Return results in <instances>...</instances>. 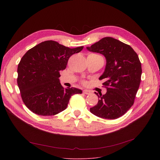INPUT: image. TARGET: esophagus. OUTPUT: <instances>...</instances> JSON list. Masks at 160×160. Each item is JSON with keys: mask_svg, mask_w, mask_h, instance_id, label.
<instances>
[{"mask_svg": "<svg viewBox=\"0 0 160 160\" xmlns=\"http://www.w3.org/2000/svg\"><path fill=\"white\" fill-rule=\"evenodd\" d=\"M83 93H84L86 95H89L91 93V91H89V90H83Z\"/></svg>", "mask_w": 160, "mask_h": 160, "instance_id": "34e87169", "label": "esophagus"}]
</instances>
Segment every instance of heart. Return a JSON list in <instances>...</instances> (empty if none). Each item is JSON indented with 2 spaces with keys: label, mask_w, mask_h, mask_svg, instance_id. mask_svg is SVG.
<instances>
[{
  "label": "heart",
  "mask_w": 160,
  "mask_h": 160,
  "mask_svg": "<svg viewBox=\"0 0 160 160\" xmlns=\"http://www.w3.org/2000/svg\"><path fill=\"white\" fill-rule=\"evenodd\" d=\"M89 56H93V57H95V58H102V57L100 56V55H98L97 54H89ZM82 83H83V84H86V83H87L86 81H82Z\"/></svg>",
  "instance_id": "b5f03b06"
}]
</instances>
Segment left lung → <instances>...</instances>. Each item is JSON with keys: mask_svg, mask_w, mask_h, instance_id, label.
Instances as JSON below:
<instances>
[{"mask_svg": "<svg viewBox=\"0 0 160 160\" xmlns=\"http://www.w3.org/2000/svg\"><path fill=\"white\" fill-rule=\"evenodd\" d=\"M89 51L103 54L106 69L99 80H104L105 95L99 98L90 112L103 119H115L128 112L134 103L142 73L138 55L128 45L110 37H106L87 47Z\"/></svg>", "mask_w": 160, "mask_h": 160, "instance_id": "obj_1", "label": "left lung"}]
</instances>
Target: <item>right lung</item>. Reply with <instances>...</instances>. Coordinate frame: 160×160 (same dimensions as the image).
<instances>
[{
  "label": "right lung",
  "instance_id": "add662e5",
  "mask_svg": "<svg viewBox=\"0 0 160 160\" xmlns=\"http://www.w3.org/2000/svg\"><path fill=\"white\" fill-rule=\"evenodd\" d=\"M83 47L70 48L49 40L28 50L18 67V84L24 104L30 111L42 116L54 115L67 108L74 94L82 90L64 88L60 72L66 68L69 58Z\"/></svg>",
  "mask_w": 160,
  "mask_h": 160
}]
</instances>
